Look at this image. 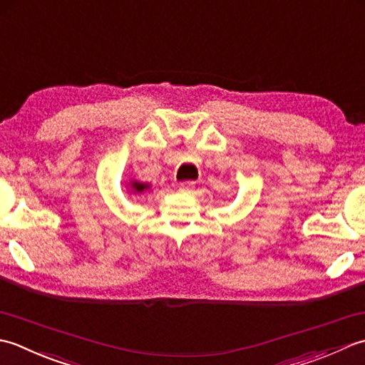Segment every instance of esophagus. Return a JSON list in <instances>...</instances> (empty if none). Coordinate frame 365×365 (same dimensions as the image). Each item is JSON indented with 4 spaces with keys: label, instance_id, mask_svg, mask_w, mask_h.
Returning <instances> with one entry per match:
<instances>
[{
    "label": "esophagus",
    "instance_id": "1",
    "mask_svg": "<svg viewBox=\"0 0 365 365\" xmlns=\"http://www.w3.org/2000/svg\"><path fill=\"white\" fill-rule=\"evenodd\" d=\"M193 181H184V182H180V190L181 192H189L193 189Z\"/></svg>",
    "mask_w": 365,
    "mask_h": 365
}]
</instances>
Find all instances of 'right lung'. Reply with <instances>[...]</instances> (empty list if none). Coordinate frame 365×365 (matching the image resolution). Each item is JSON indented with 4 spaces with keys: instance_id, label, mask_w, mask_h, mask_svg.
Masks as SVG:
<instances>
[{
    "instance_id": "obj_1",
    "label": "right lung",
    "mask_w": 365,
    "mask_h": 365,
    "mask_svg": "<svg viewBox=\"0 0 365 365\" xmlns=\"http://www.w3.org/2000/svg\"><path fill=\"white\" fill-rule=\"evenodd\" d=\"M130 189L133 193H141L146 189H150V184H145V182H140V181H130Z\"/></svg>"
}]
</instances>
